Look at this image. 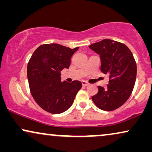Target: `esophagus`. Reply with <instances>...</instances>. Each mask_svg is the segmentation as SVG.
I'll return each instance as SVG.
<instances>
[{"instance_id": "esophagus-1", "label": "esophagus", "mask_w": 152, "mask_h": 152, "mask_svg": "<svg viewBox=\"0 0 152 152\" xmlns=\"http://www.w3.org/2000/svg\"><path fill=\"white\" fill-rule=\"evenodd\" d=\"M82 85H83V86H87L89 85V83H88V82L85 81V80H83V81H82Z\"/></svg>"}]
</instances>
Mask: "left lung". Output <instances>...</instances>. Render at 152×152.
I'll use <instances>...</instances> for the list:
<instances>
[{"label": "left lung", "mask_w": 152, "mask_h": 152, "mask_svg": "<svg viewBox=\"0 0 152 152\" xmlns=\"http://www.w3.org/2000/svg\"><path fill=\"white\" fill-rule=\"evenodd\" d=\"M89 48L99 55L101 72L109 77L107 87L98 86V93L92 99L102 110H115L128 100L133 90L137 75L135 59L125 44L113 40L104 39Z\"/></svg>", "instance_id": "1"}]
</instances>
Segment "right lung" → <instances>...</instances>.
<instances>
[{"label":"right lung","instance_id":"obj_1","mask_svg":"<svg viewBox=\"0 0 152 152\" xmlns=\"http://www.w3.org/2000/svg\"><path fill=\"white\" fill-rule=\"evenodd\" d=\"M79 48L74 49L57 43L40 45L31 55L27 65L31 93L36 102L51 114H61L74 102L81 82L61 81L63 69L70 66L71 58Z\"/></svg>","mask_w":152,"mask_h":152}]
</instances>
